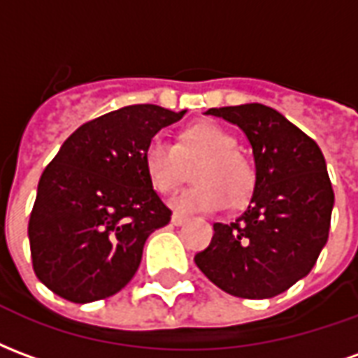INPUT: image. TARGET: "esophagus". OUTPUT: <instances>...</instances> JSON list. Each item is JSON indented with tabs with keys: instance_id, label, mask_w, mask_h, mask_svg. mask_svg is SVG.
<instances>
[{
	"instance_id": "obj_1",
	"label": "esophagus",
	"mask_w": 358,
	"mask_h": 358,
	"mask_svg": "<svg viewBox=\"0 0 358 358\" xmlns=\"http://www.w3.org/2000/svg\"><path fill=\"white\" fill-rule=\"evenodd\" d=\"M171 222L174 226H182V224H186L187 222V217H184V215H178V213H174L171 218Z\"/></svg>"
}]
</instances>
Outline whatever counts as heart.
Returning a JSON list of instances; mask_svg holds the SVG:
<instances>
[{
  "mask_svg": "<svg viewBox=\"0 0 358 358\" xmlns=\"http://www.w3.org/2000/svg\"><path fill=\"white\" fill-rule=\"evenodd\" d=\"M143 172L159 194L171 195L194 166L195 186L172 201L180 213H217L241 207L255 189V166L238 151V140L217 122H197L184 128L174 145L153 138L143 149Z\"/></svg>",
  "mask_w": 358,
  "mask_h": 358,
  "instance_id": "1",
  "label": "heart"
}]
</instances>
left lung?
<instances>
[{"label": "left lung", "instance_id": "obj_1", "mask_svg": "<svg viewBox=\"0 0 358 358\" xmlns=\"http://www.w3.org/2000/svg\"><path fill=\"white\" fill-rule=\"evenodd\" d=\"M240 126L255 159V189L236 222H215L195 255L210 282L243 299H268L315 266L328 241L334 189L320 148L284 115L261 103L209 109Z\"/></svg>", "mask_w": 358, "mask_h": 358}]
</instances>
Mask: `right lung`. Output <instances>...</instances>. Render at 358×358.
Listing matches in <instances>:
<instances>
[{"label":"right lung","mask_w":358,"mask_h":358,"mask_svg":"<svg viewBox=\"0 0 358 358\" xmlns=\"http://www.w3.org/2000/svg\"><path fill=\"white\" fill-rule=\"evenodd\" d=\"M186 110L128 105L74 130L38 182L28 222L32 266L59 297L92 303L136 274L149 234L171 209L143 172V149Z\"/></svg>","instance_id":"obj_1"}]
</instances>
